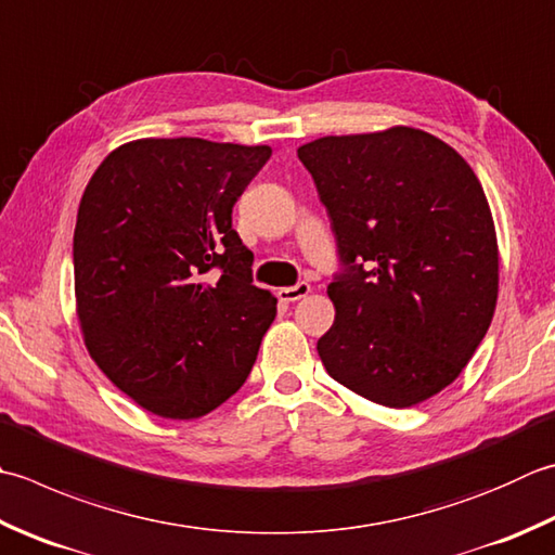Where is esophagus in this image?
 <instances>
[{"instance_id":"obj_1","label":"esophagus","mask_w":555,"mask_h":555,"mask_svg":"<svg viewBox=\"0 0 555 555\" xmlns=\"http://www.w3.org/2000/svg\"><path fill=\"white\" fill-rule=\"evenodd\" d=\"M308 293H310V284H308V281H298L296 286L281 288V291H279V298L284 300V302H296V300H300V298H306Z\"/></svg>"}]
</instances>
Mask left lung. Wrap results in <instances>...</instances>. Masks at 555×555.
Returning <instances> with one entry per match:
<instances>
[{
    "label": "left lung",
    "mask_w": 555,
    "mask_h": 555,
    "mask_svg": "<svg viewBox=\"0 0 555 555\" xmlns=\"http://www.w3.org/2000/svg\"><path fill=\"white\" fill-rule=\"evenodd\" d=\"M298 158L341 262L322 363L375 404H421L460 377L495 312L498 241L481 182L414 127L322 137Z\"/></svg>",
    "instance_id": "1"
}]
</instances>
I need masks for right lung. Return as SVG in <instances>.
<instances>
[{
  "label": "right lung",
  "instance_id": "add662e5",
  "mask_svg": "<svg viewBox=\"0 0 555 555\" xmlns=\"http://www.w3.org/2000/svg\"><path fill=\"white\" fill-rule=\"evenodd\" d=\"M269 156V146L137 139L86 184L74 228L83 341L151 414L199 418L253 371L276 298L253 284L233 206Z\"/></svg>",
  "mask_w": 555,
  "mask_h": 555
}]
</instances>
